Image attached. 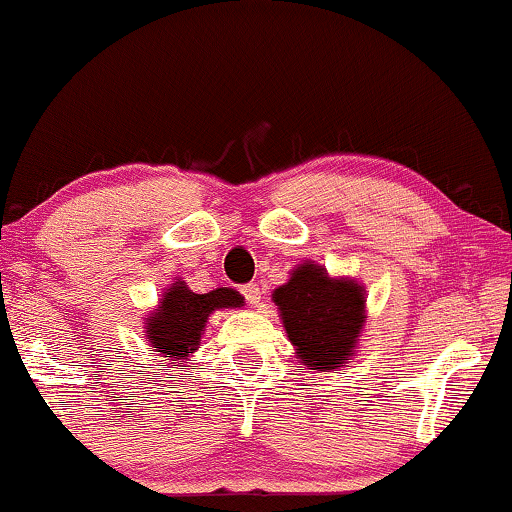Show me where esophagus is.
I'll use <instances>...</instances> for the list:
<instances>
[{"mask_svg": "<svg viewBox=\"0 0 512 512\" xmlns=\"http://www.w3.org/2000/svg\"><path fill=\"white\" fill-rule=\"evenodd\" d=\"M241 293L245 297V302L252 304V307H257V304L262 302V293H260V288L255 286V283H248V286H243Z\"/></svg>", "mask_w": 512, "mask_h": 512, "instance_id": "1", "label": "esophagus"}]
</instances>
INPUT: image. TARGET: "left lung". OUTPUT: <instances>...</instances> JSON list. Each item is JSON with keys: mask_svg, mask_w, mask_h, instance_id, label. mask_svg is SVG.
Returning <instances> with one entry per match:
<instances>
[{"mask_svg": "<svg viewBox=\"0 0 512 512\" xmlns=\"http://www.w3.org/2000/svg\"><path fill=\"white\" fill-rule=\"evenodd\" d=\"M364 293L354 278H331L314 262L300 264L271 293L302 366L333 371L354 357L366 323Z\"/></svg>", "mask_w": 512, "mask_h": 512, "instance_id": "left-lung-1", "label": "left lung"}]
</instances>
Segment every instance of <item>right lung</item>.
Instances as JSON below:
<instances>
[{
    "mask_svg": "<svg viewBox=\"0 0 512 512\" xmlns=\"http://www.w3.org/2000/svg\"><path fill=\"white\" fill-rule=\"evenodd\" d=\"M236 307H243V297L234 288H217L198 295L177 278L160 297L158 309L146 319V338L155 352L177 364L179 359H189L196 352L208 316L215 309Z\"/></svg>",
    "mask_w": 512,
    "mask_h": 512,
    "instance_id": "1",
    "label": "right lung"
}]
</instances>
